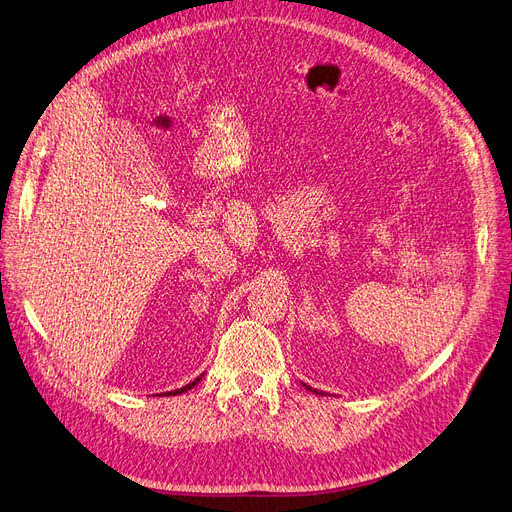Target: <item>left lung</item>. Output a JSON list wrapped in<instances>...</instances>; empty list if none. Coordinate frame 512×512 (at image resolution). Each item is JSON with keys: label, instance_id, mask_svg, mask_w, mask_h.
<instances>
[{"label": "left lung", "instance_id": "8db88e82", "mask_svg": "<svg viewBox=\"0 0 512 512\" xmlns=\"http://www.w3.org/2000/svg\"><path fill=\"white\" fill-rule=\"evenodd\" d=\"M303 387H305V389H309V391H314V393H320L318 389H311V387H309V385H305V383H303Z\"/></svg>", "mask_w": 512, "mask_h": 512}]
</instances>
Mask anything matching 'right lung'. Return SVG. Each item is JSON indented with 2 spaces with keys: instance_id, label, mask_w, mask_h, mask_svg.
<instances>
[{
  "instance_id": "obj_1",
  "label": "right lung",
  "mask_w": 512,
  "mask_h": 512,
  "mask_svg": "<svg viewBox=\"0 0 512 512\" xmlns=\"http://www.w3.org/2000/svg\"><path fill=\"white\" fill-rule=\"evenodd\" d=\"M201 379H203V374L201 376H196V379L192 381V383H188V385H184L182 389H175V391H167V393H163V395H180V393H186V391H190L194 385H198L201 383Z\"/></svg>"
}]
</instances>
